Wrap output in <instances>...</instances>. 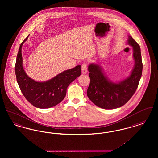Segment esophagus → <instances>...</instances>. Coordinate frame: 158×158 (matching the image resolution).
Wrapping results in <instances>:
<instances>
[{
    "label": "esophagus",
    "mask_w": 158,
    "mask_h": 158,
    "mask_svg": "<svg viewBox=\"0 0 158 158\" xmlns=\"http://www.w3.org/2000/svg\"><path fill=\"white\" fill-rule=\"evenodd\" d=\"M88 72V69H87V64L86 63L83 64L82 66V74H86Z\"/></svg>",
    "instance_id": "obj_1"
}]
</instances>
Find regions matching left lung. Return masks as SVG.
<instances>
[{"label":"left lung","mask_w":158,"mask_h":158,"mask_svg":"<svg viewBox=\"0 0 158 158\" xmlns=\"http://www.w3.org/2000/svg\"><path fill=\"white\" fill-rule=\"evenodd\" d=\"M127 44L133 47L135 66L130 75L124 80L113 82L105 75L100 65L91 63L88 66L90 82L87 96L98 107L110 110L122 106L131 98L138 87L143 69L140 48L130 35Z\"/></svg>","instance_id":"obj_1"}]
</instances>
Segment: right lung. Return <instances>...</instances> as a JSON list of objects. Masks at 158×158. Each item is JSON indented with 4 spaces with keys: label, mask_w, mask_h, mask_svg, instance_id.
I'll return each mask as SVG.
<instances>
[{
    "label": "right lung",
    "mask_w": 158,
    "mask_h": 158,
    "mask_svg": "<svg viewBox=\"0 0 158 158\" xmlns=\"http://www.w3.org/2000/svg\"><path fill=\"white\" fill-rule=\"evenodd\" d=\"M28 36L21 44L16 57L15 72L16 81L23 96L33 106L48 108L57 105L64 98L70 83L81 75V66L63 71L45 82H37L31 79L23 68L22 47Z\"/></svg>",
    "instance_id": "right-lung-1"
}]
</instances>
